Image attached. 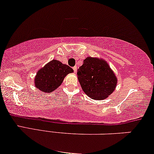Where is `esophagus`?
Segmentation results:
<instances>
[{
  "instance_id": "34e87169",
  "label": "esophagus",
  "mask_w": 154,
  "mask_h": 154,
  "mask_svg": "<svg viewBox=\"0 0 154 154\" xmlns=\"http://www.w3.org/2000/svg\"><path fill=\"white\" fill-rule=\"evenodd\" d=\"M73 71H74V73H75L77 71V66H73Z\"/></svg>"
}]
</instances>
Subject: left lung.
Wrapping results in <instances>:
<instances>
[{"label":"left lung","instance_id":"obj_1","mask_svg":"<svg viewBox=\"0 0 154 154\" xmlns=\"http://www.w3.org/2000/svg\"><path fill=\"white\" fill-rule=\"evenodd\" d=\"M82 89L93 100H104L115 91L117 78L106 61L87 57L77 72Z\"/></svg>","mask_w":154,"mask_h":154}]
</instances>
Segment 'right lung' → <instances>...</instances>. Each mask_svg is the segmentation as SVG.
I'll return each mask as SVG.
<instances>
[{
    "label": "right lung",
    "instance_id": "obj_1",
    "mask_svg": "<svg viewBox=\"0 0 154 154\" xmlns=\"http://www.w3.org/2000/svg\"><path fill=\"white\" fill-rule=\"evenodd\" d=\"M73 70L57 60H52L37 73L35 87L43 93H51L61 84L64 77Z\"/></svg>",
    "mask_w": 154,
    "mask_h": 154
}]
</instances>
